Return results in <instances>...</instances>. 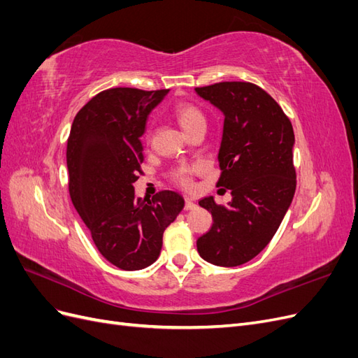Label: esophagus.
<instances>
[{"mask_svg": "<svg viewBox=\"0 0 358 358\" xmlns=\"http://www.w3.org/2000/svg\"><path fill=\"white\" fill-rule=\"evenodd\" d=\"M197 208V203L191 200V199H185V210H194Z\"/></svg>", "mask_w": 358, "mask_h": 358, "instance_id": "esophagus-1", "label": "esophagus"}]
</instances>
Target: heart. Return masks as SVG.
<instances>
[{"label":"heart","instance_id":"heart-1","mask_svg":"<svg viewBox=\"0 0 358 358\" xmlns=\"http://www.w3.org/2000/svg\"><path fill=\"white\" fill-rule=\"evenodd\" d=\"M175 116L178 117L179 124L187 133H191L194 128L206 127V117L201 112L200 107L194 103H182L175 109ZM150 131L146 133V140H150ZM206 170V164L201 161L196 162H185V164H179L178 167L171 169L170 179L173 183H176L180 188H191L194 185V178Z\"/></svg>","mask_w":358,"mask_h":358}]
</instances>
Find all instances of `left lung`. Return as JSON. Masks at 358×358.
I'll use <instances>...</instances> for the list:
<instances>
[{
    "label": "left lung",
    "mask_w": 358,
    "mask_h": 358,
    "mask_svg": "<svg viewBox=\"0 0 358 358\" xmlns=\"http://www.w3.org/2000/svg\"><path fill=\"white\" fill-rule=\"evenodd\" d=\"M196 92L225 115L216 187L233 194L229 204L199 201L213 224L197 249L215 266H241L273 239L294 197V131L280 106L255 83L218 82Z\"/></svg>",
    "instance_id": "8db88e82"
}]
</instances>
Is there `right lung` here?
Returning a JSON list of instances; mask_svg holds the SVG:
<instances>
[{"instance_id":"1","label":"right lung","mask_w":358,"mask_h":358,"mask_svg":"<svg viewBox=\"0 0 358 358\" xmlns=\"http://www.w3.org/2000/svg\"><path fill=\"white\" fill-rule=\"evenodd\" d=\"M169 90L109 88L76 115L67 140L69 192L100 254L122 270L152 264L162 234L183 209L178 192L137 197L148 115Z\"/></svg>"}]
</instances>
